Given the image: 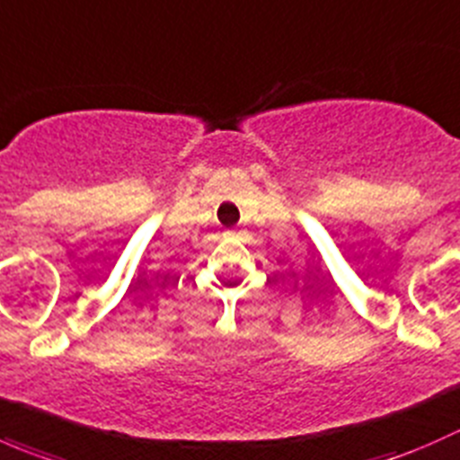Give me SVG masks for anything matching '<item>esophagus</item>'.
Returning a JSON list of instances; mask_svg holds the SVG:
<instances>
[{
  "instance_id": "obj_1",
  "label": "esophagus",
  "mask_w": 460,
  "mask_h": 460,
  "mask_svg": "<svg viewBox=\"0 0 460 460\" xmlns=\"http://www.w3.org/2000/svg\"><path fill=\"white\" fill-rule=\"evenodd\" d=\"M225 235H226V238H238L240 229H238V226H231V229L225 231Z\"/></svg>"
}]
</instances>
